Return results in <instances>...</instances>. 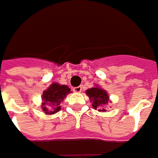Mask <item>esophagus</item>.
Here are the masks:
<instances>
[{
    "label": "esophagus",
    "mask_w": 158,
    "mask_h": 158,
    "mask_svg": "<svg viewBox=\"0 0 158 158\" xmlns=\"http://www.w3.org/2000/svg\"><path fill=\"white\" fill-rule=\"evenodd\" d=\"M74 93H81L82 92V86H77V87H74L73 88Z\"/></svg>",
    "instance_id": "1"
}]
</instances>
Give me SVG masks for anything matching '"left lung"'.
<instances>
[{"mask_svg":"<svg viewBox=\"0 0 158 158\" xmlns=\"http://www.w3.org/2000/svg\"><path fill=\"white\" fill-rule=\"evenodd\" d=\"M86 94L89 96L92 101V106L94 109H99V111H106V104L108 103V96L105 90L100 87H93L86 90Z\"/></svg>","mask_w":158,"mask_h":158,"instance_id":"obj_1","label":"left lung"}]
</instances>
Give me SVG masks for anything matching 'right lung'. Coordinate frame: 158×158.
<instances>
[{
    "label": "right lung",
    "mask_w": 158,
    "mask_h": 158,
    "mask_svg": "<svg viewBox=\"0 0 158 158\" xmlns=\"http://www.w3.org/2000/svg\"><path fill=\"white\" fill-rule=\"evenodd\" d=\"M70 93L72 92L67 85L53 83L48 89L43 93V111L48 114H56L61 109L60 102Z\"/></svg>",
    "instance_id": "1"
}]
</instances>
